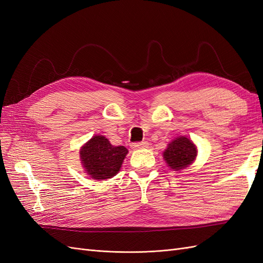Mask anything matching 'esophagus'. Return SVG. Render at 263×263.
Here are the masks:
<instances>
[{"mask_svg": "<svg viewBox=\"0 0 263 263\" xmlns=\"http://www.w3.org/2000/svg\"><path fill=\"white\" fill-rule=\"evenodd\" d=\"M148 142L147 141H141V142H135V144L132 145L133 149H145L148 147Z\"/></svg>", "mask_w": 263, "mask_h": 263, "instance_id": "esophagus-1", "label": "esophagus"}]
</instances>
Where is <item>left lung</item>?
I'll list each match as a JSON object with an SVG mask.
<instances>
[{"label":"left lung","mask_w":263,"mask_h":263,"mask_svg":"<svg viewBox=\"0 0 263 263\" xmlns=\"http://www.w3.org/2000/svg\"><path fill=\"white\" fill-rule=\"evenodd\" d=\"M196 155V146L193 141L184 136H179L173 139L163 151V159L172 170L179 171L192 163Z\"/></svg>","instance_id":"obj_1"}]
</instances>
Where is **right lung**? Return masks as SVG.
<instances>
[{
  "label": "right lung",
  "mask_w": 263,
  "mask_h": 263,
  "mask_svg": "<svg viewBox=\"0 0 263 263\" xmlns=\"http://www.w3.org/2000/svg\"><path fill=\"white\" fill-rule=\"evenodd\" d=\"M127 154L124 146H113L106 137L97 135L81 147L80 159L92 179L105 180L116 176Z\"/></svg>",
  "instance_id": "right-lung-1"
}]
</instances>
